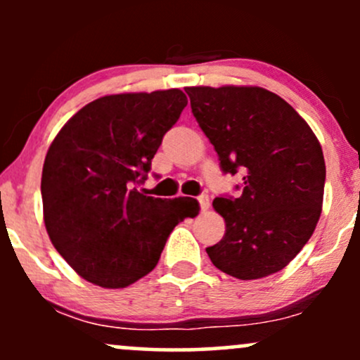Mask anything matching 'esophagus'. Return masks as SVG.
<instances>
[{
    "label": "esophagus",
    "instance_id": "esophagus-1",
    "mask_svg": "<svg viewBox=\"0 0 360 360\" xmlns=\"http://www.w3.org/2000/svg\"><path fill=\"white\" fill-rule=\"evenodd\" d=\"M198 201H200V206H201V210H203V212H206V210L210 208V196L206 193L200 194V196H198Z\"/></svg>",
    "mask_w": 360,
    "mask_h": 360
}]
</instances>
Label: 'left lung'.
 <instances>
[{"label":"left lung","mask_w":360,"mask_h":360,"mask_svg":"<svg viewBox=\"0 0 360 360\" xmlns=\"http://www.w3.org/2000/svg\"><path fill=\"white\" fill-rule=\"evenodd\" d=\"M198 125L225 174H243L238 198H214L225 235L208 257L242 281L288 266L309 240L323 205L325 159L309 125L257 86L186 88ZM238 189V186H237Z\"/></svg>","instance_id":"left-lung-1"}]
</instances>
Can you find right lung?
Wrapping results in <instances>:
<instances>
[{"mask_svg": "<svg viewBox=\"0 0 360 360\" xmlns=\"http://www.w3.org/2000/svg\"><path fill=\"white\" fill-rule=\"evenodd\" d=\"M188 98L181 89L110 94L60 128L42 171L44 221L57 252L82 279L127 288L159 262L167 237L200 205L139 188Z\"/></svg>", "mask_w": 360, "mask_h": 360, "instance_id": "obj_1", "label": "right lung"}]
</instances>
